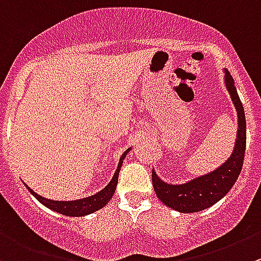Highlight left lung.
Segmentation results:
<instances>
[{"label":"left lung","mask_w":261,"mask_h":261,"mask_svg":"<svg viewBox=\"0 0 261 261\" xmlns=\"http://www.w3.org/2000/svg\"><path fill=\"white\" fill-rule=\"evenodd\" d=\"M224 82L238 118L237 138L229 159L218 169L183 185L165 183L158 177L155 170H152V186L159 200L179 213H197L213 206L229 192L242 170L246 150V118L234 87V81L227 69H224Z\"/></svg>","instance_id":"obj_1"}]
</instances>
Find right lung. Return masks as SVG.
Wrapping results in <instances>:
<instances>
[{
    "instance_id": "obj_1",
    "label": "right lung",
    "mask_w": 261,
    "mask_h": 261,
    "mask_svg": "<svg viewBox=\"0 0 261 261\" xmlns=\"http://www.w3.org/2000/svg\"><path fill=\"white\" fill-rule=\"evenodd\" d=\"M129 151H130V147H129L123 155H121L120 160H119V164H118V168H116L110 183H109L105 188H102L100 192L95 193V195H92V196H88V197L79 198V200H73V201H55V200H49V198H46V197H42V196H39L38 193L34 192L33 190H31L27 185L25 187L28 188L29 192H31L32 195L39 201V202L43 203L44 206L54 210V212L60 213V214L66 215V217H84V215L92 214V213H95L97 212V210L102 209L106 203L111 200V197H113L116 186H118L119 172H120V168L121 165H123V160L125 159L126 153H128Z\"/></svg>"
}]
</instances>
